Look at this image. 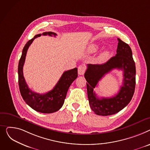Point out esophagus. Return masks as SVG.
Returning a JSON list of instances; mask_svg holds the SVG:
<instances>
[{
	"label": "esophagus",
	"instance_id": "esophagus-1",
	"mask_svg": "<svg viewBox=\"0 0 150 150\" xmlns=\"http://www.w3.org/2000/svg\"><path fill=\"white\" fill-rule=\"evenodd\" d=\"M85 72V67L83 65H80L78 67V74L79 75H83Z\"/></svg>",
	"mask_w": 150,
	"mask_h": 150
}]
</instances>
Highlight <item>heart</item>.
Here are the masks:
<instances>
[{
  "label": "heart",
  "mask_w": 150,
  "mask_h": 150,
  "mask_svg": "<svg viewBox=\"0 0 150 150\" xmlns=\"http://www.w3.org/2000/svg\"><path fill=\"white\" fill-rule=\"evenodd\" d=\"M98 49V45L97 44L93 43L88 48V51L90 53H93V52H96ZM110 56V52L108 51H104L102 52L98 56V61L100 63L104 62L106 61L108 59V58Z\"/></svg>",
  "instance_id": "heart-1"
}]
</instances>
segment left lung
<instances>
[{"label":"left lung","mask_w":150,"mask_h":150,"mask_svg":"<svg viewBox=\"0 0 150 150\" xmlns=\"http://www.w3.org/2000/svg\"><path fill=\"white\" fill-rule=\"evenodd\" d=\"M118 40L117 54L103 64H88L84 76L87 81L86 88L90 106L98 115L114 114L129 103L133 98L136 85V66L132 51L127 43ZM117 68L124 72V80L118 93L112 98L99 99L93 88L101 79L112 69Z\"/></svg>","instance_id":"8db88e82"}]
</instances>
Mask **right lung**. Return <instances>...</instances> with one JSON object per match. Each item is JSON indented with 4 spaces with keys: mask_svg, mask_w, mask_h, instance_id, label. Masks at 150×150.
Returning <instances> with one entry per match:
<instances>
[{
    "mask_svg": "<svg viewBox=\"0 0 150 150\" xmlns=\"http://www.w3.org/2000/svg\"><path fill=\"white\" fill-rule=\"evenodd\" d=\"M42 35H49L50 36L53 35L55 37L57 34L52 32H45L42 33ZM40 36L41 34L36 35L25 44L22 50L18 65L19 86L23 99L31 108L42 113H52L58 111L62 107L69 87L77 77V68H75L65 71L54 88L45 94H40L31 90L24 79L23 67L30 45L35 39Z\"/></svg>",
    "mask_w": 150,
    "mask_h": 150,
    "instance_id": "right-lung-1",
    "label": "right lung"
}]
</instances>
